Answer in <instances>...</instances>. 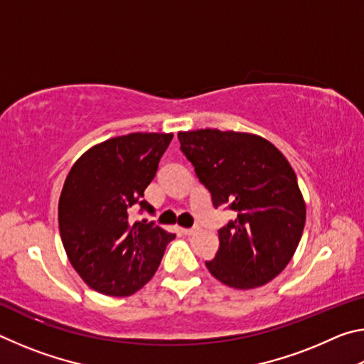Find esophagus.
Here are the masks:
<instances>
[{"instance_id":"34e87169","label":"esophagus","mask_w":364,"mask_h":364,"mask_svg":"<svg viewBox=\"0 0 364 364\" xmlns=\"http://www.w3.org/2000/svg\"><path fill=\"white\" fill-rule=\"evenodd\" d=\"M196 232H199V228H183L184 236H194Z\"/></svg>"}]
</instances>
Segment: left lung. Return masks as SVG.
<instances>
[{"label":"left lung","instance_id":"8db88e82","mask_svg":"<svg viewBox=\"0 0 364 364\" xmlns=\"http://www.w3.org/2000/svg\"><path fill=\"white\" fill-rule=\"evenodd\" d=\"M178 139L213 205L237 213L218 231V252L205 267L234 289L268 284L292 260L306 220L289 160L254 133L205 128L178 132Z\"/></svg>","mask_w":364,"mask_h":364}]
</instances>
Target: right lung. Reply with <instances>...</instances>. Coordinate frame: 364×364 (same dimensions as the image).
<instances>
[{
    "label": "right lung",
    "instance_id": "right-lung-1",
    "mask_svg": "<svg viewBox=\"0 0 364 364\" xmlns=\"http://www.w3.org/2000/svg\"><path fill=\"white\" fill-rule=\"evenodd\" d=\"M173 133H130L90 147L78 157L59 197V232L73 269L93 291L110 297L138 292L156 273L175 234L132 221L147 212L144 189Z\"/></svg>",
    "mask_w": 364,
    "mask_h": 364
}]
</instances>
